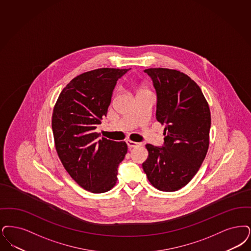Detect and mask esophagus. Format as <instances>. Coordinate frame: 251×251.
Segmentation results:
<instances>
[{
    "label": "esophagus",
    "mask_w": 251,
    "mask_h": 251,
    "mask_svg": "<svg viewBox=\"0 0 251 251\" xmlns=\"http://www.w3.org/2000/svg\"><path fill=\"white\" fill-rule=\"evenodd\" d=\"M127 145L129 148H137V147H140V143H137V142H133V141L127 140Z\"/></svg>",
    "instance_id": "obj_1"
}]
</instances>
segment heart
<instances>
[{
  "label": "heart",
  "mask_w": 251,
  "mask_h": 251,
  "mask_svg": "<svg viewBox=\"0 0 251 251\" xmlns=\"http://www.w3.org/2000/svg\"><path fill=\"white\" fill-rule=\"evenodd\" d=\"M141 90H140V91H141Z\"/></svg>",
  "instance_id": "obj_1"
}]
</instances>
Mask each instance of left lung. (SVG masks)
<instances>
[{
    "mask_svg": "<svg viewBox=\"0 0 251 251\" xmlns=\"http://www.w3.org/2000/svg\"><path fill=\"white\" fill-rule=\"evenodd\" d=\"M157 94V121L165 125L162 147L147 144L142 166L152 186L176 191L199 170L209 146L210 109L200 87L187 75L166 68L144 71Z\"/></svg>",
    "mask_w": 251,
    "mask_h": 251,
    "instance_id": "1",
    "label": "left lung"
}]
</instances>
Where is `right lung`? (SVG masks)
Wrapping results in <instances>:
<instances>
[{"label":"right lung","instance_id":"right-lung-1","mask_svg":"<svg viewBox=\"0 0 251 251\" xmlns=\"http://www.w3.org/2000/svg\"><path fill=\"white\" fill-rule=\"evenodd\" d=\"M130 69L100 68L77 75L60 92L52 115L56 151L71 177L86 191L102 193L117 183L128 151L125 142L100 139L117 82Z\"/></svg>","mask_w":251,"mask_h":251}]
</instances>
